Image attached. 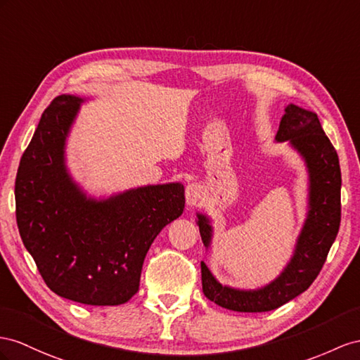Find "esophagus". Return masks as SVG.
Wrapping results in <instances>:
<instances>
[{
  "mask_svg": "<svg viewBox=\"0 0 360 360\" xmlns=\"http://www.w3.org/2000/svg\"><path fill=\"white\" fill-rule=\"evenodd\" d=\"M204 199V191L199 184H188L186 187V200L190 207L200 204V200Z\"/></svg>",
  "mask_w": 360,
  "mask_h": 360,
  "instance_id": "34e87169",
  "label": "esophagus"
}]
</instances>
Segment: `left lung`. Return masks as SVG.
Wrapping results in <instances>:
<instances>
[{
    "label": "left lung",
    "mask_w": 360,
    "mask_h": 360,
    "mask_svg": "<svg viewBox=\"0 0 360 360\" xmlns=\"http://www.w3.org/2000/svg\"><path fill=\"white\" fill-rule=\"evenodd\" d=\"M276 132V141H289L307 164L309 213L295 252L284 271L268 285L257 290H238L220 284L207 264L200 262L202 290L217 306L234 311H269L297 298L315 281L340 225V167L333 144L322 131L315 112L289 105ZM199 233L205 248L211 243L210 220L198 214Z\"/></svg>",
    "instance_id": "1"
}]
</instances>
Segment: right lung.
<instances>
[{"mask_svg": "<svg viewBox=\"0 0 360 360\" xmlns=\"http://www.w3.org/2000/svg\"><path fill=\"white\" fill-rule=\"evenodd\" d=\"M82 98L44 110L15 181L16 224L45 284L89 306H118L140 288L146 254L186 205L179 182L86 198L65 167V140Z\"/></svg>", "mask_w": 360, "mask_h": 360, "instance_id": "1", "label": "right lung"}]
</instances>
